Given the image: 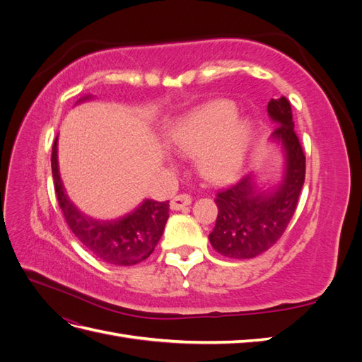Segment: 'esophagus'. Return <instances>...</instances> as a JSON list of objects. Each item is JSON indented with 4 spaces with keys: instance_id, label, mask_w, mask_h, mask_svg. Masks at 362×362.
Listing matches in <instances>:
<instances>
[{
    "instance_id": "obj_1",
    "label": "esophagus",
    "mask_w": 362,
    "mask_h": 362,
    "mask_svg": "<svg viewBox=\"0 0 362 362\" xmlns=\"http://www.w3.org/2000/svg\"><path fill=\"white\" fill-rule=\"evenodd\" d=\"M190 204H192V196L182 193V194H177L170 201V208L175 211H178V210H184V208Z\"/></svg>"
}]
</instances>
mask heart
I'll list each match as a JSON object with an SVG mask.
<instances>
[{
    "instance_id": "b5f03b06",
    "label": "heart",
    "mask_w": 362,
    "mask_h": 362,
    "mask_svg": "<svg viewBox=\"0 0 362 362\" xmlns=\"http://www.w3.org/2000/svg\"><path fill=\"white\" fill-rule=\"evenodd\" d=\"M234 104L225 100L194 108L172 129V148L184 154H199L205 177L229 178L242 166L250 134L247 120L234 116Z\"/></svg>"
}]
</instances>
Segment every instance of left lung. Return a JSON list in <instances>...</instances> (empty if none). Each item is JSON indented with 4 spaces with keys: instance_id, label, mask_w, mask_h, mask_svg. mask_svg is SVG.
I'll return each mask as SVG.
<instances>
[{
    "instance_id": "obj_1",
    "label": "left lung",
    "mask_w": 362,
    "mask_h": 362,
    "mask_svg": "<svg viewBox=\"0 0 362 362\" xmlns=\"http://www.w3.org/2000/svg\"><path fill=\"white\" fill-rule=\"evenodd\" d=\"M267 113L278 125L270 139L281 145L286 168L282 180L270 187L261 182L257 173L249 172L217 192L218 214L210 243L228 258H254L275 245L291 221L303 187L305 154L294 133L287 98L270 100Z\"/></svg>"
}]
</instances>
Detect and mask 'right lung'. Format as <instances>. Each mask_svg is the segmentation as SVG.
<instances>
[{
    "instance_id": "obj_1",
    "label": "right lung",
    "mask_w": 362,
    "mask_h": 362,
    "mask_svg": "<svg viewBox=\"0 0 362 362\" xmlns=\"http://www.w3.org/2000/svg\"><path fill=\"white\" fill-rule=\"evenodd\" d=\"M90 98L87 95L78 103ZM51 169L57 201L66 223L83 246L96 258L113 266H134L154 252L169 218V201L145 199L134 211L116 221H96L81 213L64 192L59 172L57 137L52 145Z\"/></svg>"
}]
</instances>
